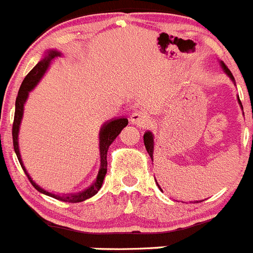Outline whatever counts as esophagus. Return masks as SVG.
Returning <instances> with one entry per match:
<instances>
[{"mask_svg": "<svg viewBox=\"0 0 253 253\" xmlns=\"http://www.w3.org/2000/svg\"><path fill=\"white\" fill-rule=\"evenodd\" d=\"M148 117H146L145 113L143 112H134L133 114L130 115V123H133V124L135 125H139V126H144V125L148 124Z\"/></svg>", "mask_w": 253, "mask_h": 253, "instance_id": "obj_1", "label": "esophagus"}]
</instances>
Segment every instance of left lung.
<instances>
[{"mask_svg": "<svg viewBox=\"0 0 253 253\" xmlns=\"http://www.w3.org/2000/svg\"><path fill=\"white\" fill-rule=\"evenodd\" d=\"M221 67H222V69H223V71H225V73L227 74V76L230 77V78L232 79L233 82H235V78H233L232 73H231L230 69H228L227 67H226V64L223 63V62H221ZM239 103H240V105H241V107H242L241 100H240V98H239ZM144 145H145L146 151H148V154H149V155H150L151 160H153V153H154V135L150 133V131H146V133L144 134ZM156 184H158V182H156ZM158 186H159V189L161 190L160 185L158 184ZM195 203H201V201H195Z\"/></svg>", "mask_w": 253, "mask_h": 253, "instance_id": "left-lung-1", "label": "left lung"}]
</instances>
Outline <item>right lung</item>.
<instances>
[{"label":"right lung","instance_id":"obj_1","mask_svg":"<svg viewBox=\"0 0 253 253\" xmlns=\"http://www.w3.org/2000/svg\"><path fill=\"white\" fill-rule=\"evenodd\" d=\"M56 57H61V52L56 49H49L45 53L44 58L41 59L35 67H33L32 71L25 77L22 84L20 86V90H18V95L16 98V110H14V119H13V125H12V138H13V149L14 153H16L17 159L20 161L21 167H22L23 171L26 172L27 177L30 179L31 184L35 186L36 190H38L42 194L48 195L50 197H54L57 200L64 201V203H81V201L86 200L89 197L94 196L99 189L102 187L103 180H104L105 174H107V153L108 149H109L110 144L114 141V139L117 138L120 134V131L123 130V128H125L128 125V119L126 118H118V119H113L110 122H107L102 126L99 131V151H100V169L98 171V176L95 179V181L93 182L88 189H85L84 191L77 192V194H67V195H56L52 194V192L47 191V190L42 189L40 185L36 184L32 180V177L30 176V174L26 170L25 165L22 163V159H21L20 154V148H18V131H20V124L21 120H22L23 115V105H25L26 100H27L28 93L35 88L38 84V82L41 81L44 73L47 72L48 67H49L50 62Z\"/></svg>","mask_w":253,"mask_h":253}]
</instances>
